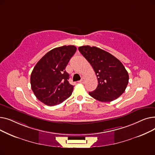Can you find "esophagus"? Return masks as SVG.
<instances>
[{"instance_id":"34e87169","label":"esophagus","mask_w":155,"mask_h":155,"mask_svg":"<svg viewBox=\"0 0 155 155\" xmlns=\"http://www.w3.org/2000/svg\"><path fill=\"white\" fill-rule=\"evenodd\" d=\"M85 78H82V79H81L80 81H79V82L80 83V84H84V82H85Z\"/></svg>"}]
</instances>
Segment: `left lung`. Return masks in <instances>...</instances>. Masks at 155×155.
<instances>
[{
	"label": "left lung",
	"instance_id": "1",
	"mask_svg": "<svg viewBox=\"0 0 155 155\" xmlns=\"http://www.w3.org/2000/svg\"><path fill=\"white\" fill-rule=\"evenodd\" d=\"M78 50L92 67L98 85L88 92L101 102H111L123 94L129 82V75L124 65L115 56L95 46H82Z\"/></svg>",
	"mask_w": 155,
	"mask_h": 155
}]
</instances>
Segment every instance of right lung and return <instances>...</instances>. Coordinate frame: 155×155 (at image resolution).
Instances as JSON below:
<instances>
[{
    "label": "right lung",
    "mask_w": 155,
    "mask_h": 155,
    "mask_svg": "<svg viewBox=\"0 0 155 155\" xmlns=\"http://www.w3.org/2000/svg\"><path fill=\"white\" fill-rule=\"evenodd\" d=\"M76 50L72 45L55 48L36 63L30 80L32 91L39 101L53 106L71 96L73 85L68 82L69 74L65 68Z\"/></svg>",
    "instance_id": "right-lung-1"
}]
</instances>
